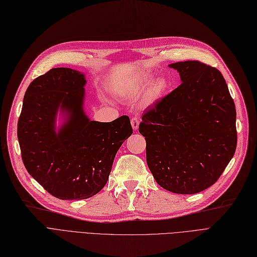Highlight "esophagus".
Here are the masks:
<instances>
[{"instance_id":"34e87169","label":"esophagus","mask_w":257,"mask_h":257,"mask_svg":"<svg viewBox=\"0 0 257 257\" xmlns=\"http://www.w3.org/2000/svg\"><path fill=\"white\" fill-rule=\"evenodd\" d=\"M131 124H132V127L134 131H137L138 127H139V120L138 118H133L131 120Z\"/></svg>"}]
</instances>
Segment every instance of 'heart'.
<instances>
[{"instance_id":"b5f03b06","label":"heart","mask_w":257,"mask_h":257,"mask_svg":"<svg viewBox=\"0 0 257 257\" xmlns=\"http://www.w3.org/2000/svg\"><path fill=\"white\" fill-rule=\"evenodd\" d=\"M150 84H151V76L145 75L130 85H122L121 90L122 93L128 96V98H135L137 94H139L141 91H144L145 88H147ZM164 89L165 84L163 82L155 83L152 86L151 90H150V103H153L154 101H156L159 96L162 95Z\"/></svg>"}]
</instances>
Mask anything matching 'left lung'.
Listing matches in <instances>:
<instances>
[{"label":"left lung","instance_id":"8db88e82","mask_svg":"<svg viewBox=\"0 0 257 257\" xmlns=\"http://www.w3.org/2000/svg\"><path fill=\"white\" fill-rule=\"evenodd\" d=\"M169 67L182 84L144 113L139 133L156 183L174 193H198L216 183L235 154V104L216 68L197 60Z\"/></svg>","mask_w":257,"mask_h":257}]
</instances>
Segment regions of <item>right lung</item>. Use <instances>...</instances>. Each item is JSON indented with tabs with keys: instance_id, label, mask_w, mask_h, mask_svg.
I'll return each instance as SVG.
<instances>
[{
	"instance_id": "obj_1",
	"label": "right lung",
	"mask_w": 257,
	"mask_h": 257,
	"mask_svg": "<svg viewBox=\"0 0 257 257\" xmlns=\"http://www.w3.org/2000/svg\"><path fill=\"white\" fill-rule=\"evenodd\" d=\"M86 83L77 70L51 69L30 84L18 122L26 170L60 200L88 199L102 190L118 150L133 134L127 116L111 122L88 118ZM58 112L65 118L57 129Z\"/></svg>"
}]
</instances>
